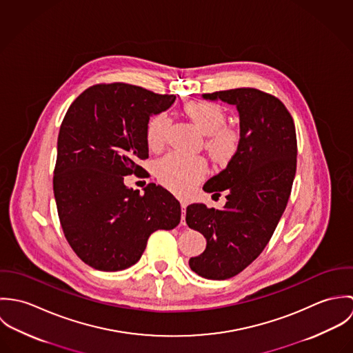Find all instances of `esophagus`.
<instances>
[{
  "label": "esophagus",
  "instance_id": "1",
  "mask_svg": "<svg viewBox=\"0 0 353 353\" xmlns=\"http://www.w3.org/2000/svg\"><path fill=\"white\" fill-rule=\"evenodd\" d=\"M186 206H188V203H186V202H181V208H182V216H181V223H182V224H186V221H185V213H186Z\"/></svg>",
  "mask_w": 353,
  "mask_h": 353
}]
</instances>
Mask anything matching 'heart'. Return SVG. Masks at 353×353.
Returning <instances> with one entry per match:
<instances>
[{
    "label": "heart",
    "instance_id": "heart-1",
    "mask_svg": "<svg viewBox=\"0 0 353 353\" xmlns=\"http://www.w3.org/2000/svg\"><path fill=\"white\" fill-rule=\"evenodd\" d=\"M185 114L206 134L205 147L217 161H228L239 148V133L227 126L224 110L210 101H192L185 105ZM170 119L160 112L147 125V144L151 151H159L167 139ZM157 179L171 192L185 196L206 174L208 165L201 156H188L171 152L156 163Z\"/></svg>",
    "mask_w": 353,
    "mask_h": 353
}]
</instances>
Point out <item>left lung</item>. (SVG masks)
<instances>
[{"label": "left lung", "instance_id": "left-lung-1", "mask_svg": "<svg viewBox=\"0 0 353 353\" xmlns=\"http://www.w3.org/2000/svg\"><path fill=\"white\" fill-rule=\"evenodd\" d=\"M203 98L236 105L241 139L228 165L203 185L208 193L225 190L224 208H186L188 225L206 239L205 252L189 265L201 277L225 280L262 252L285 210L296 172V130L284 103L263 91L235 88Z\"/></svg>", "mask_w": 353, "mask_h": 353}]
</instances>
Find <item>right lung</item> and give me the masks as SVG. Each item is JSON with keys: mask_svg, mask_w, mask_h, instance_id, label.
<instances>
[{"mask_svg": "<svg viewBox=\"0 0 353 353\" xmlns=\"http://www.w3.org/2000/svg\"><path fill=\"white\" fill-rule=\"evenodd\" d=\"M174 95L125 83L87 88L59 128L52 190L63 235L77 256L103 272L134 265L157 230L181 221V203L154 183L144 193L125 186L126 175L147 178V125Z\"/></svg>", "mask_w": 353, "mask_h": 353, "instance_id": "right-lung-1", "label": "right lung"}]
</instances>
